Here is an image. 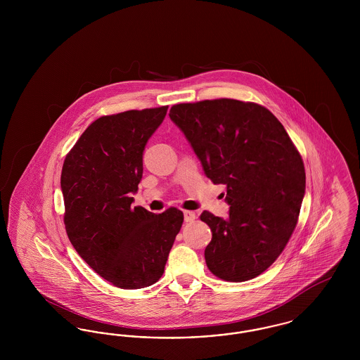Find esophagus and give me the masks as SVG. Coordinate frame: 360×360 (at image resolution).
Returning <instances> with one entry per match:
<instances>
[{"label": "esophagus", "mask_w": 360, "mask_h": 360, "mask_svg": "<svg viewBox=\"0 0 360 360\" xmlns=\"http://www.w3.org/2000/svg\"><path fill=\"white\" fill-rule=\"evenodd\" d=\"M184 220L185 223H191L195 220V213L194 212H190V210H185L184 212Z\"/></svg>", "instance_id": "esophagus-1"}]
</instances>
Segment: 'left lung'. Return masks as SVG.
<instances>
[{"instance_id": "1", "label": "left lung", "mask_w": 360, "mask_h": 360, "mask_svg": "<svg viewBox=\"0 0 360 360\" xmlns=\"http://www.w3.org/2000/svg\"><path fill=\"white\" fill-rule=\"evenodd\" d=\"M170 119L182 131L206 176L226 186L228 217L209 212L207 269L243 282L267 270L297 225L305 194V169L283 125L252 103L206 100L178 103Z\"/></svg>"}]
</instances>
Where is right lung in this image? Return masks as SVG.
I'll return each instance as SVG.
<instances>
[{"instance_id":"1","label":"right lung","mask_w":360,"mask_h":360,"mask_svg":"<svg viewBox=\"0 0 360 360\" xmlns=\"http://www.w3.org/2000/svg\"><path fill=\"white\" fill-rule=\"evenodd\" d=\"M169 106L128 110L91 122L65 159L60 188L71 244L103 279L143 289L165 273L184 213L132 207L143 153Z\"/></svg>"}]
</instances>
